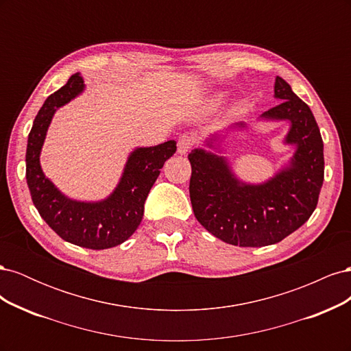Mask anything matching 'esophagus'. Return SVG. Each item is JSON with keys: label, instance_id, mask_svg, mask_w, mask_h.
<instances>
[{"label": "esophagus", "instance_id": "1", "mask_svg": "<svg viewBox=\"0 0 351 351\" xmlns=\"http://www.w3.org/2000/svg\"><path fill=\"white\" fill-rule=\"evenodd\" d=\"M177 146H178V147H177V152H178L180 155H186L190 149H192V146H193V137H190V136H187V134L180 136Z\"/></svg>", "mask_w": 351, "mask_h": 351}]
</instances>
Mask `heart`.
<instances>
[{
  "label": "heart",
  "mask_w": 351,
  "mask_h": 351,
  "mask_svg": "<svg viewBox=\"0 0 351 351\" xmlns=\"http://www.w3.org/2000/svg\"><path fill=\"white\" fill-rule=\"evenodd\" d=\"M224 101H226V93L224 92H218L215 95H212V97L208 99V107L209 108H217Z\"/></svg>",
  "instance_id": "b5f03b06"
}]
</instances>
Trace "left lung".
<instances>
[{
  "label": "left lung",
  "instance_id": "left-lung-1",
  "mask_svg": "<svg viewBox=\"0 0 351 351\" xmlns=\"http://www.w3.org/2000/svg\"><path fill=\"white\" fill-rule=\"evenodd\" d=\"M274 98L280 104L258 123L289 124L282 143L294 152L268 180L244 182L224 156L232 137L247 129L244 121L209 134L206 147L189 154L195 217L210 234L240 247L275 244L300 228L313 214L324 183V142L311 108L280 76Z\"/></svg>",
  "mask_w": 351,
  "mask_h": 351
}]
</instances>
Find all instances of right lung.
Returning a JSON list of instances; mask_svg holds the SVG:
<instances>
[{
    "mask_svg": "<svg viewBox=\"0 0 351 351\" xmlns=\"http://www.w3.org/2000/svg\"><path fill=\"white\" fill-rule=\"evenodd\" d=\"M83 92L84 80L76 73L42 105L27 137L26 180L39 215L62 240L80 247L102 250L124 243L141 226L145 200L165 161L177 151V142L134 147L127 156L119 183L107 197H69L45 176L40 167V152L58 108Z\"/></svg>",
    "mask_w": 351,
    "mask_h": 351,
    "instance_id": "obj_1",
    "label": "right lung"
}]
</instances>
